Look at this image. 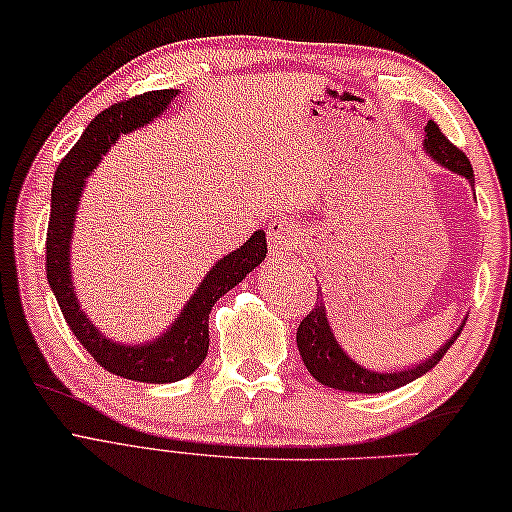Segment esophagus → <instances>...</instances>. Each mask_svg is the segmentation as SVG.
<instances>
[{
  "label": "esophagus",
  "instance_id": "34e87169",
  "mask_svg": "<svg viewBox=\"0 0 512 512\" xmlns=\"http://www.w3.org/2000/svg\"><path fill=\"white\" fill-rule=\"evenodd\" d=\"M301 235V225L296 221H291V218H275V221L268 225L270 251L275 256H289L298 240H301Z\"/></svg>",
  "mask_w": 512,
  "mask_h": 512
}]
</instances>
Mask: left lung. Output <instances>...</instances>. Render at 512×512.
Wrapping results in <instances>:
<instances>
[{"instance_id": "obj_1", "label": "left lung", "mask_w": 512, "mask_h": 512, "mask_svg": "<svg viewBox=\"0 0 512 512\" xmlns=\"http://www.w3.org/2000/svg\"><path fill=\"white\" fill-rule=\"evenodd\" d=\"M423 145H426L430 157L437 159L442 167H447L454 171V174L468 178L470 183L475 181L473 167H470V159L466 157V152L456 148V145L442 134V129L437 126V122H433V119L426 124V143ZM459 334L461 329L456 331V336ZM456 336L444 343L442 348L430 357V360L416 364V367L404 369V371H390V374H378V371H369L360 367V364L350 360V357L338 348L336 338L329 329L327 310H324L322 294H320V301H315V308L303 317L301 324H298L296 343H298V350H301L303 364L308 367L310 374L322 383V386L348 390V393L374 395V393H388V390L407 386V383L416 381L418 376H423L426 371L433 369L435 364L442 360L444 353L454 345Z\"/></svg>"}]
</instances>
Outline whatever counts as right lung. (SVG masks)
Listing matches in <instances>:
<instances>
[{
	"instance_id": "right-lung-1",
	"label": "right lung",
	"mask_w": 512,
	"mask_h": 512,
	"mask_svg": "<svg viewBox=\"0 0 512 512\" xmlns=\"http://www.w3.org/2000/svg\"><path fill=\"white\" fill-rule=\"evenodd\" d=\"M176 94V89L145 91L129 101L110 105L86 126L82 138L61 159L53 176L49 230H46V280L51 284L53 296L61 305V313L72 334L110 374L143 383L181 381L204 362L209 350L211 308L218 298L240 284L268 251L265 232H254L240 249L232 251L209 270L174 327L148 345H119L108 341L79 310L70 282V237L86 176L117 141L119 134H129L138 126L152 122L159 112L167 110Z\"/></svg>"
}]
</instances>
